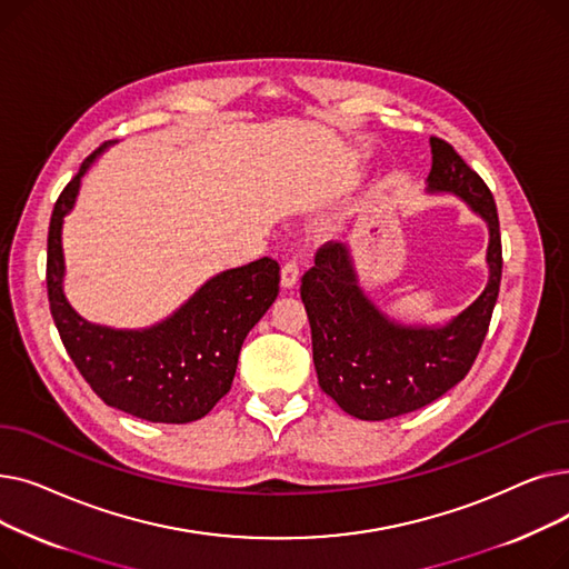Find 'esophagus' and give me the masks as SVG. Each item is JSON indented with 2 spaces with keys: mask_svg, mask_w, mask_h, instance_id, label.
I'll list each match as a JSON object with an SVG mask.
<instances>
[{
  "mask_svg": "<svg viewBox=\"0 0 569 569\" xmlns=\"http://www.w3.org/2000/svg\"><path fill=\"white\" fill-rule=\"evenodd\" d=\"M297 279H300V262H297V260H288V262L281 267V286H283V288H295Z\"/></svg>",
  "mask_w": 569,
  "mask_h": 569,
  "instance_id": "34e87169",
  "label": "esophagus"
}]
</instances>
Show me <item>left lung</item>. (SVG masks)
<instances>
[{
    "instance_id": "obj_1",
    "label": "left lung",
    "mask_w": 569,
    "mask_h": 569,
    "mask_svg": "<svg viewBox=\"0 0 569 569\" xmlns=\"http://www.w3.org/2000/svg\"><path fill=\"white\" fill-rule=\"evenodd\" d=\"M429 193H455L489 226V283L445 325H401L387 318L357 283L350 249L327 242L302 277L318 385L357 420L380 422L450 392L470 371L489 332L502 274L496 202L450 142L431 138Z\"/></svg>"
}]
</instances>
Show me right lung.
<instances>
[{
    "label": "right lung",
    "instance_id": "1",
    "mask_svg": "<svg viewBox=\"0 0 569 569\" xmlns=\"http://www.w3.org/2000/svg\"><path fill=\"white\" fill-rule=\"evenodd\" d=\"M103 149L82 161L52 209L46 277L52 320L73 365L108 406L147 422H196L228 395L247 335L279 295V262L260 258L226 269L144 330H112L80 318L64 295L62 223L82 174Z\"/></svg>",
    "mask_w": 569,
    "mask_h": 569
}]
</instances>
